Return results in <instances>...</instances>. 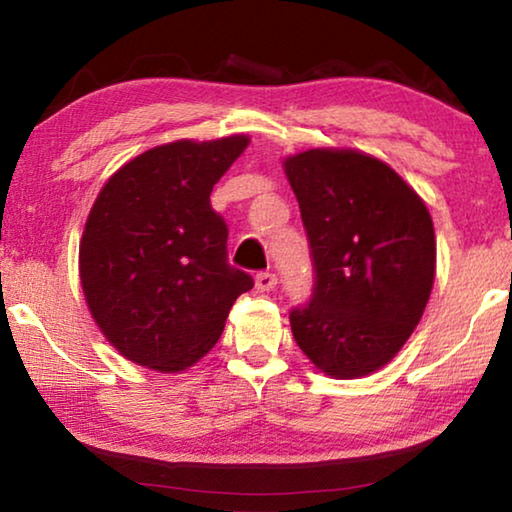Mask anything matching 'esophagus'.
Listing matches in <instances>:
<instances>
[{"label":"esophagus","mask_w":512,"mask_h":512,"mask_svg":"<svg viewBox=\"0 0 512 512\" xmlns=\"http://www.w3.org/2000/svg\"><path fill=\"white\" fill-rule=\"evenodd\" d=\"M275 287H277V277L273 273H268V271L257 273V277H255V289L257 291L266 293V291H273Z\"/></svg>","instance_id":"34e87169"}]
</instances>
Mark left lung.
<instances>
[{
    "instance_id": "obj_1",
    "label": "left lung",
    "mask_w": 512,
    "mask_h": 512,
    "mask_svg": "<svg viewBox=\"0 0 512 512\" xmlns=\"http://www.w3.org/2000/svg\"><path fill=\"white\" fill-rule=\"evenodd\" d=\"M282 167L316 264L314 298L289 316L293 339L327 377L372 375L409 341L431 296L427 203L384 160L357 149H307Z\"/></svg>"
}]
</instances>
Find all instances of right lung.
Instances as JSON below:
<instances>
[{
  "mask_svg": "<svg viewBox=\"0 0 512 512\" xmlns=\"http://www.w3.org/2000/svg\"><path fill=\"white\" fill-rule=\"evenodd\" d=\"M248 135L176 140L135 155L94 201L79 246L90 316L121 357L183 372L223 334L253 277L228 264V228L210 194Z\"/></svg>",
  "mask_w": 512,
  "mask_h": 512,
  "instance_id": "right-lung-1",
  "label": "right lung"
}]
</instances>
